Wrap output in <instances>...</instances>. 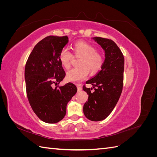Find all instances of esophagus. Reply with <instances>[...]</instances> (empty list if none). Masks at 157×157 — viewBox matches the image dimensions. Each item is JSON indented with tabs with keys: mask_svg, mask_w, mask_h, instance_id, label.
I'll use <instances>...</instances> for the list:
<instances>
[{
	"mask_svg": "<svg viewBox=\"0 0 157 157\" xmlns=\"http://www.w3.org/2000/svg\"><path fill=\"white\" fill-rule=\"evenodd\" d=\"M77 90H78V92H80L82 90V87H80V86H77Z\"/></svg>",
	"mask_w": 157,
	"mask_h": 157,
	"instance_id": "esophagus-1",
	"label": "esophagus"
}]
</instances>
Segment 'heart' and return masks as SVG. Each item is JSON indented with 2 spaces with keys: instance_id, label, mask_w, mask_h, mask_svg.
Wrapping results in <instances>:
<instances>
[{
  "instance_id": "b5f03b06",
  "label": "heart",
  "mask_w": 157,
  "mask_h": 157,
  "mask_svg": "<svg viewBox=\"0 0 157 157\" xmlns=\"http://www.w3.org/2000/svg\"><path fill=\"white\" fill-rule=\"evenodd\" d=\"M72 50L75 56L80 57L79 61L80 67L68 71L66 78L69 81L79 82L87 77L89 72L94 75L101 69L104 61L103 56L101 52L96 51V49L93 45L84 41H78L73 45ZM59 59L64 68H70L73 55L68 50L65 48L61 50Z\"/></svg>"
}]
</instances>
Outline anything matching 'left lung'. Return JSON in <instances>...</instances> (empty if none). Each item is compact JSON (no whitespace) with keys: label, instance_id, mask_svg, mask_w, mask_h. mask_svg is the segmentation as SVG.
<instances>
[{"label":"left lung","instance_id":"obj_1","mask_svg":"<svg viewBox=\"0 0 157 157\" xmlns=\"http://www.w3.org/2000/svg\"><path fill=\"white\" fill-rule=\"evenodd\" d=\"M92 39L105 52V61L97 75L86 82L92 84V88L83 86L84 91L88 95L83 112L88 119L101 121L110 115L120 98L123 86L124 58L121 50L112 40L101 37H93Z\"/></svg>","mask_w":157,"mask_h":157}]
</instances>
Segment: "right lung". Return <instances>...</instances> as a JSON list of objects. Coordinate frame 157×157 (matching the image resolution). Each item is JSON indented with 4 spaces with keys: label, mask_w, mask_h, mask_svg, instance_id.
<instances>
[{
    "label": "right lung",
    "mask_w": 157,
    "mask_h": 157,
    "mask_svg": "<svg viewBox=\"0 0 157 157\" xmlns=\"http://www.w3.org/2000/svg\"><path fill=\"white\" fill-rule=\"evenodd\" d=\"M68 41L67 36L45 37L35 45L25 65L28 100L36 115L49 124L63 119L68 102L77 92V86L71 82L52 86L65 78L59 55Z\"/></svg>",
    "instance_id": "add662e5"
}]
</instances>
